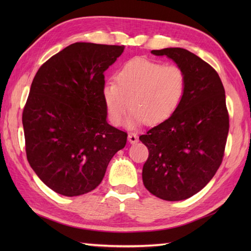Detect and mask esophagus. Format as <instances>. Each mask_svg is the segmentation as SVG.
Listing matches in <instances>:
<instances>
[{"instance_id":"1","label":"esophagus","mask_w":251,"mask_h":251,"mask_svg":"<svg viewBox=\"0 0 251 251\" xmlns=\"http://www.w3.org/2000/svg\"><path fill=\"white\" fill-rule=\"evenodd\" d=\"M128 141L130 143L138 142V136L136 134H134V132H130V134H128Z\"/></svg>"}]
</instances>
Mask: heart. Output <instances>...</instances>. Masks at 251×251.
Here are the masks:
<instances>
[{"label":"heart","instance_id":"1","mask_svg":"<svg viewBox=\"0 0 251 251\" xmlns=\"http://www.w3.org/2000/svg\"><path fill=\"white\" fill-rule=\"evenodd\" d=\"M185 89L186 74L181 67L134 58L116 73V83L104 85L103 99L113 124H122L130 104L132 109L127 126L134 127L145 122L155 125L175 114L184 98Z\"/></svg>","mask_w":251,"mask_h":251}]
</instances>
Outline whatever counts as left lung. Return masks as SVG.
<instances>
[{"mask_svg":"<svg viewBox=\"0 0 251 251\" xmlns=\"http://www.w3.org/2000/svg\"><path fill=\"white\" fill-rule=\"evenodd\" d=\"M186 74L184 98L175 114L139 139L149 150L142 168L146 189L164 201H182L209 182L220 167L228 134L226 92L217 71L184 49L152 50Z\"/></svg>","mask_w":251,"mask_h":251,"instance_id":"obj_1","label":"left lung"}]
</instances>
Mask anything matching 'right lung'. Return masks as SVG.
<instances>
[{"mask_svg": "<svg viewBox=\"0 0 251 251\" xmlns=\"http://www.w3.org/2000/svg\"><path fill=\"white\" fill-rule=\"evenodd\" d=\"M125 46L77 42L37 70L23 111L26 158L50 189L82 195L102 181L127 132L106 122L104 71Z\"/></svg>", "mask_w": 251, "mask_h": 251, "instance_id": "obj_1", "label": "right lung"}]
</instances>
